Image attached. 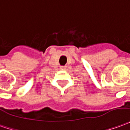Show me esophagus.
<instances>
[{
    "mask_svg": "<svg viewBox=\"0 0 130 130\" xmlns=\"http://www.w3.org/2000/svg\"><path fill=\"white\" fill-rule=\"evenodd\" d=\"M60 70H66V66H61V67H60Z\"/></svg>",
    "mask_w": 130,
    "mask_h": 130,
    "instance_id": "1",
    "label": "esophagus"
}]
</instances>
